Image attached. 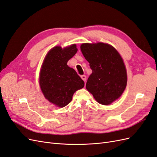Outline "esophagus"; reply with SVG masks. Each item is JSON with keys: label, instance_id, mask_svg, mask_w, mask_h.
<instances>
[{"label": "esophagus", "instance_id": "obj_1", "mask_svg": "<svg viewBox=\"0 0 157 157\" xmlns=\"http://www.w3.org/2000/svg\"><path fill=\"white\" fill-rule=\"evenodd\" d=\"M81 78L84 80V81H86V77L85 75H81Z\"/></svg>", "mask_w": 157, "mask_h": 157}]
</instances>
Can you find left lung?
<instances>
[{
    "instance_id": "8db88e82",
    "label": "left lung",
    "mask_w": 157,
    "mask_h": 157,
    "mask_svg": "<svg viewBox=\"0 0 157 157\" xmlns=\"http://www.w3.org/2000/svg\"><path fill=\"white\" fill-rule=\"evenodd\" d=\"M80 50L92 71L86 89L99 103L111 104L121 96L127 84L126 70L121 56L113 46L102 42L82 44Z\"/></svg>"
}]
</instances>
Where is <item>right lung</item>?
I'll return each mask as SVG.
<instances>
[{
  "label": "right lung",
  "instance_id": "add662e5",
  "mask_svg": "<svg viewBox=\"0 0 157 157\" xmlns=\"http://www.w3.org/2000/svg\"><path fill=\"white\" fill-rule=\"evenodd\" d=\"M76 44L62 49L56 46L51 49L42 63L39 83L44 97L59 107L72 100L74 93L84 86L76 71L67 65L77 52Z\"/></svg>",
  "mask_w": 157,
  "mask_h": 157
}]
</instances>
